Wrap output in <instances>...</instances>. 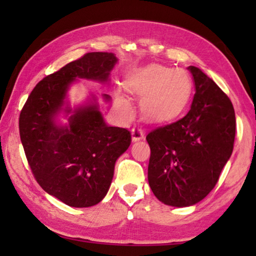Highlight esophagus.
I'll use <instances>...</instances> for the list:
<instances>
[{
    "label": "esophagus",
    "mask_w": 256,
    "mask_h": 256,
    "mask_svg": "<svg viewBox=\"0 0 256 256\" xmlns=\"http://www.w3.org/2000/svg\"><path fill=\"white\" fill-rule=\"evenodd\" d=\"M143 138H144V134H143L142 129H140L138 127H135V128L132 129V142L141 141V140H143Z\"/></svg>",
    "instance_id": "esophagus-1"
}]
</instances>
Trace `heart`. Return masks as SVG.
<instances>
[{"label":"heart","mask_w":256,"mask_h":256,"mask_svg":"<svg viewBox=\"0 0 256 256\" xmlns=\"http://www.w3.org/2000/svg\"><path fill=\"white\" fill-rule=\"evenodd\" d=\"M127 88L141 99V112L150 122H166L178 116L186 107L192 93V79L183 68L152 64L138 68L128 76ZM116 102L126 113L132 102L122 92Z\"/></svg>","instance_id":"b5f03b06"}]
</instances>
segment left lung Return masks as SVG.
Wrapping results in <instances>:
<instances>
[{
    "label": "left lung",
    "mask_w": 256,
    "mask_h": 256,
    "mask_svg": "<svg viewBox=\"0 0 256 256\" xmlns=\"http://www.w3.org/2000/svg\"><path fill=\"white\" fill-rule=\"evenodd\" d=\"M188 70L196 90L190 110L146 135L152 150L149 185L160 202L174 208L197 204L212 191L232 155L236 138L230 98L200 68Z\"/></svg>",
    "instance_id": "obj_1"
}]
</instances>
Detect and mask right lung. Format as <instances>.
<instances>
[{
	"instance_id": "right-lung-1",
	"label": "right lung",
	"mask_w": 256,
	"mask_h": 256,
	"mask_svg": "<svg viewBox=\"0 0 256 256\" xmlns=\"http://www.w3.org/2000/svg\"><path fill=\"white\" fill-rule=\"evenodd\" d=\"M116 62L112 52L85 54L38 82L20 112V141L34 178L45 192L72 208L102 200L115 162L130 146V132L106 124L94 94L73 107L68 100L79 79L110 82ZM102 99L110 102V96L102 94Z\"/></svg>"
}]
</instances>
